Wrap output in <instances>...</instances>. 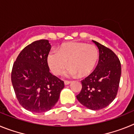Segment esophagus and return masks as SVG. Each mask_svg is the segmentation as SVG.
<instances>
[{
    "label": "esophagus",
    "mask_w": 134,
    "mask_h": 134,
    "mask_svg": "<svg viewBox=\"0 0 134 134\" xmlns=\"http://www.w3.org/2000/svg\"><path fill=\"white\" fill-rule=\"evenodd\" d=\"M70 83H71L70 81H68V80H65V81H64L65 85H69V84H70Z\"/></svg>",
    "instance_id": "1"
}]
</instances>
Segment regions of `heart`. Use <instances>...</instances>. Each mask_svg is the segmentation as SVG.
Returning a JSON list of instances; mask_svg holds the SVG:
<instances>
[{"label": "heart", "mask_w": 134, "mask_h": 134, "mask_svg": "<svg viewBox=\"0 0 134 134\" xmlns=\"http://www.w3.org/2000/svg\"><path fill=\"white\" fill-rule=\"evenodd\" d=\"M99 58V49L94 45L84 42H70L62 45L57 51H51L48 55V63L54 74L65 72L68 77L85 76L91 74L97 66Z\"/></svg>", "instance_id": "b5f03b06"}]
</instances>
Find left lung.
I'll use <instances>...</instances> for the list:
<instances>
[{"label":"left lung","mask_w":134,"mask_h":134,"mask_svg":"<svg viewBox=\"0 0 134 134\" xmlns=\"http://www.w3.org/2000/svg\"><path fill=\"white\" fill-rule=\"evenodd\" d=\"M99 51L98 64L88 76L81 81L82 89L78 100L91 110L108 106L116 97L121 68L118 57L109 48L93 41Z\"/></svg>","instance_id":"left-lung-1"}]
</instances>
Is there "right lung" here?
<instances>
[{
	"instance_id": "obj_1",
	"label": "right lung",
	"mask_w": 134,
	"mask_h": 134,
	"mask_svg": "<svg viewBox=\"0 0 134 134\" xmlns=\"http://www.w3.org/2000/svg\"><path fill=\"white\" fill-rule=\"evenodd\" d=\"M47 40L34 41L21 51L14 62L11 81L20 105L34 113L50 110L59 99L64 81L49 72Z\"/></svg>"
}]
</instances>
